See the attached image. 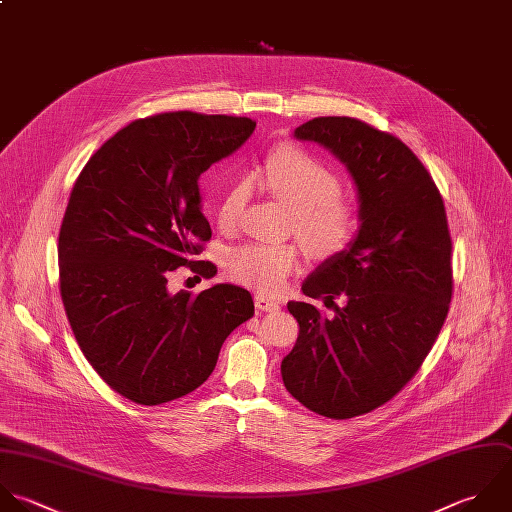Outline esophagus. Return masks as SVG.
Returning <instances> with one entry per match:
<instances>
[{"mask_svg": "<svg viewBox=\"0 0 512 512\" xmlns=\"http://www.w3.org/2000/svg\"><path fill=\"white\" fill-rule=\"evenodd\" d=\"M255 307L259 311H275V309H279V301L267 297L265 293H257L255 295Z\"/></svg>", "mask_w": 512, "mask_h": 512, "instance_id": "1", "label": "esophagus"}]
</instances>
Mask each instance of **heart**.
Returning a JSON list of instances; mask_svg holds the SVG:
<instances>
[{
  "mask_svg": "<svg viewBox=\"0 0 512 512\" xmlns=\"http://www.w3.org/2000/svg\"><path fill=\"white\" fill-rule=\"evenodd\" d=\"M257 181L293 211L295 233L317 257H331L343 251L355 235V213L339 199V179L315 157L297 147H279L259 171ZM249 197V183L233 185L219 207V223L235 225ZM299 253L293 245L251 243L233 251L229 271L235 281L279 293L293 269Z\"/></svg>",
  "mask_w": 512,
  "mask_h": 512,
  "instance_id": "b5f03b06",
  "label": "heart"
}]
</instances>
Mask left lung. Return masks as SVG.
Wrapping results in <instances>:
<instances>
[{
  "instance_id": "8db88e82",
  "label": "left lung",
  "mask_w": 512,
  "mask_h": 512,
  "mask_svg": "<svg viewBox=\"0 0 512 512\" xmlns=\"http://www.w3.org/2000/svg\"><path fill=\"white\" fill-rule=\"evenodd\" d=\"M339 159L357 189L359 229L301 285L305 297H343L331 319L289 301L299 323L281 363L285 389L329 419L391 401L419 371L449 313L451 235L441 193L397 137L351 117H315L293 133Z\"/></svg>"
}]
</instances>
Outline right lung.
Here are the masks:
<instances>
[{
  "label": "right lung",
  "mask_w": 512,
  "mask_h": 512,
  "mask_svg": "<svg viewBox=\"0 0 512 512\" xmlns=\"http://www.w3.org/2000/svg\"><path fill=\"white\" fill-rule=\"evenodd\" d=\"M255 131L247 117L191 111L137 119L79 173L59 229V287L73 335L97 371L137 405L179 399L207 381L223 341L253 317L251 293L215 283L171 293L167 275L211 239L199 177Z\"/></svg>",
  "instance_id": "add662e5"
}]
</instances>
